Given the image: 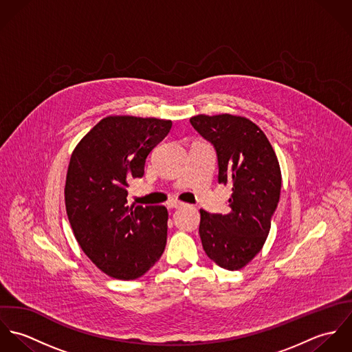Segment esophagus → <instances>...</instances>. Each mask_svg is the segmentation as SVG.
<instances>
[{
    "instance_id": "obj_1",
    "label": "esophagus",
    "mask_w": 352,
    "mask_h": 352,
    "mask_svg": "<svg viewBox=\"0 0 352 352\" xmlns=\"http://www.w3.org/2000/svg\"><path fill=\"white\" fill-rule=\"evenodd\" d=\"M182 206H184L183 201H176V199H172V201H168V207H169V208H179V207H182Z\"/></svg>"
}]
</instances>
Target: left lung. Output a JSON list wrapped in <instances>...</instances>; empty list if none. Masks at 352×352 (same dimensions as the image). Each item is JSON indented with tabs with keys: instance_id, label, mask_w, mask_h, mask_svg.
Listing matches in <instances>:
<instances>
[{
	"instance_id": "8db88e82",
	"label": "left lung",
	"mask_w": 352,
	"mask_h": 352,
	"mask_svg": "<svg viewBox=\"0 0 352 352\" xmlns=\"http://www.w3.org/2000/svg\"><path fill=\"white\" fill-rule=\"evenodd\" d=\"M192 127L217 153L218 183L232 187L228 214L201 210L206 254L225 270H240L263 248L280 197L282 175L265 134L250 119L198 115Z\"/></svg>"
}]
</instances>
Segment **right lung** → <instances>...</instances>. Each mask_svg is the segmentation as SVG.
Here are the masks:
<instances>
[{
	"label": "right lung",
	"instance_id": "add662e5",
	"mask_svg": "<svg viewBox=\"0 0 352 352\" xmlns=\"http://www.w3.org/2000/svg\"><path fill=\"white\" fill-rule=\"evenodd\" d=\"M170 120L108 116L77 145L69 162L65 203L81 250L104 274L133 280L146 274L166 245L168 210L129 206L127 187L142 177Z\"/></svg>",
	"mask_w": 352,
	"mask_h": 352
}]
</instances>
